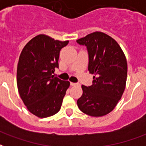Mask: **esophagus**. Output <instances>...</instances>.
Returning <instances> with one entry per match:
<instances>
[{"label": "esophagus", "mask_w": 146, "mask_h": 146, "mask_svg": "<svg viewBox=\"0 0 146 146\" xmlns=\"http://www.w3.org/2000/svg\"><path fill=\"white\" fill-rule=\"evenodd\" d=\"M70 85H71V86H78L79 84H76V83H72V82H71V83H70Z\"/></svg>", "instance_id": "esophagus-1"}]
</instances>
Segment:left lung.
Returning <instances> with one entry per match:
<instances>
[{
  "mask_svg": "<svg viewBox=\"0 0 146 146\" xmlns=\"http://www.w3.org/2000/svg\"><path fill=\"white\" fill-rule=\"evenodd\" d=\"M76 42L87 46L88 70L94 75L91 86L82 85L83 94L77 100V105L84 114L102 117L114 110L125 91L126 57L118 43L104 32H93Z\"/></svg>",
  "mask_w": 146,
  "mask_h": 146,
  "instance_id": "1",
  "label": "left lung"
}]
</instances>
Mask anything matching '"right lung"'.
<instances>
[{
    "label": "right lung",
    "instance_id": "add662e5",
    "mask_svg": "<svg viewBox=\"0 0 146 146\" xmlns=\"http://www.w3.org/2000/svg\"><path fill=\"white\" fill-rule=\"evenodd\" d=\"M69 41L38 35L25 46L17 68V86L27 109L36 117H50L59 111L69 81L52 75L59 66V52Z\"/></svg>",
    "mask_w": 146,
    "mask_h": 146
}]
</instances>
